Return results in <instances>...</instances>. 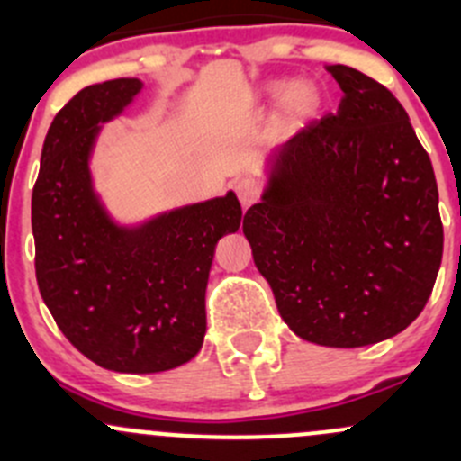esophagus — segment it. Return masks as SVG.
Masks as SVG:
<instances>
[{
  "mask_svg": "<svg viewBox=\"0 0 461 461\" xmlns=\"http://www.w3.org/2000/svg\"><path fill=\"white\" fill-rule=\"evenodd\" d=\"M236 196H239L243 207H252L258 198V185L252 178H240L236 183Z\"/></svg>",
  "mask_w": 461,
  "mask_h": 461,
  "instance_id": "esophagus-1",
  "label": "esophagus"
}]
</instances>
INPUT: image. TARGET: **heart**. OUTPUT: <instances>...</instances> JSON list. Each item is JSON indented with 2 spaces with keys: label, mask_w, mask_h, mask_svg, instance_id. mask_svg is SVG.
<instances>
[{
  "label": "heart",
  "mask_w": 461,
  "mask_h": 461,
  "mask_svg": "<svg viewBox=\"0 0 461 461\" xmlns=\"http://www.w3.org/2000/svg\"><path fill=\"white\" fill-rule=\"evenodd\" d=\"M265 95H278L281 93V109L290 122H305L317 113L321 104L319 88L308 80H292L285 86L281 82H265Z\"/></svg>",
  "instance_id": "heart-1"
}]
</instances>
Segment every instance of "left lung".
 Masks as SVG:
<instances>
[{
	"instance_id": "8db88e82",
	"label": "left lung",
	"mask_w": 461,
	"mask_h": 461,
	"mask_svg": "<svg viewBox=\"0 0 461 461\" xmlns=\"http://www.w3.org/2000/svg\"><path fill=\"white\" fill-rule=\"evenodd\" d=\"M325 68L343 91L337 113L269 156L243 234L296 337L361 348L420 317L444 227L435 171L406 109L357 68Z\"/></svg>"
}]
</instances>
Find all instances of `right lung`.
I'll return each instance as SVG.
<instances>
[{
    "instance_id": "obj_1",
    "label": "right lung",
    "mask_w": 461,
    "mask_h": 461,
    "mask_svg": "<svg viewBox=\"0 0 461 461\" xmlns=\"http://www.w3.org/2000/svg\"><path fill=\"white\" fill-rule=\"evenodd\" d=\"M142 91L138 77L82 88L55 115L32 189L40 294L64 337L115 373H165L203 348L213 249L240 227L234 192L120 225L93 187L102 124Z\"/></svg>"
}]
</instances>
